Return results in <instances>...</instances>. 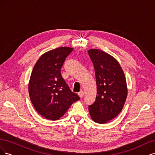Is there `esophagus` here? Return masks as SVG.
<instances>
[{"label": "esophagus", "mask_w": 155, "mask_h": 155, "mask_svg": "<svg viewBox=\"0 0 155 155\" xmlns=\"http://www.w3.org/2000/svg\"><path fill=\"white\" fill-rule=\"evenodd\" d=\"M83 95H84V92L83 91H80L79 93H78V96L80 97V98H82L83 97Z\"/></svg>", "instance_id": "1"}]
</instances>
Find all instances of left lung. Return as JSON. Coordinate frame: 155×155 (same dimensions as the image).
<instances>
[{"mask_svg": "<svg viewBox=\"0 0 155 155\" xmlns=\"http://www.w3.org/2000/svg\"><path fill=\"white\" fill-rule=\"evenodd\" d=\"M94 67L97 85L96 101L88 106L92 120L105 124L118 116L127 96L125 74L114 58L99 49L88 50Z\"/></svg>", "mask_w": 155, "mask_h": 155, "instance_id": "left-lung-1", "label": "left lung"}]
</instances>
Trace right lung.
I'll list each match as a JSON object with an SVG mask.
<instances>
[{"instance_id":"add662e5","label":"right lung","mask_w":155,"mask_h":155,"mask_svg":"<svg viewBox=\"0 0 155 155\" xmlns=\"http://www.w3.org/2000/svg\"><path fill=\"white\" fill-rule=\"evenodd\" d=\"M73 48L59 47L46 51L37 60L28 84L30 100L44 118L57 120L62 117L79 96L63 79L61 69Z\"/></svg>"}]
</instances>
